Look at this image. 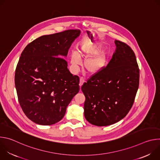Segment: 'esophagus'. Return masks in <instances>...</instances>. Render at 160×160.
Wrapping results in <instances>:
<instances>
[{
  "mask_svg": "<svg viewBox=\"0 0 160 160\" xmlns=\"http://www.w3.org/2000/svg\"><path fill=\"white\" fill-rule=\"evenodd\" d=\"M85 82V79H84V78L83 77H81L80 78V87H82V85H83V83Z\"/></svg>",
  "mask_w": 160,
  "mask_h": 160,
  "instance_id": "obj_1",
  "label": "esophagus"
}]
</instances>
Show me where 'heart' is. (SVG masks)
Masks as SVG:
<instances>
[{"label": "heart", "instance_id": "heart-1", "mask_svg": "<svg viewBox=\"0 0 160 160\" xmlns=\"http://www.w3.org/2000/svg\"><path fill=\"white\" fill-rule=\"evenodd\" d=\"M100 50V48L96 45H84L80 50L73 51L71 54L70 61L73 69L77 71L81 64L80 58L85 59L84 68L86 71L91 74H96L101 71L107 62V54L105 51Z\"/></svg>", "mask_w": 160, "mask_h": 160}]
</instances>
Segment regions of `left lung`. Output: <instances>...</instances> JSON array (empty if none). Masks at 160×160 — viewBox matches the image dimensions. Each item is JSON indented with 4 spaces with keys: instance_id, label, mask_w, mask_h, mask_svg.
I'll return each instance as SVG.
<instances>
[{
    "instance_id": "left-lung-1",
    "label": "left lung",
    "mask_w": 160,
    "mask_h": 160,
    "mask_svg": "<svg viewBox=\"0 0 160 160\" xmlns=\"http://www.w3.org/2000/svg\"><path fill=\"white\" fill-rule=\"evenodd\" d=\"M116 50L108 65L82 86L84 116L91 124L108 126L123 119L130 110L139 85V68L133 50L115 40Z\"/></svg>"
}]
</instances>
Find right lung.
Instances as JSON below:
<instances>
[{
  "instance_id": "right-lung-1",
  "label": "right lung",
  "mask_w": 160,
  "mask_h": 160,
  "mask_svg": "<svg viewBox=\"0 0 160 160\" xmlns=\"http://www.w3.org/2000/svg\"><path fill=\"white\" fill-rule=\"evenodd\" d=\"M80 34L79 30H68L43 35L21 54L14 77L18 101L25 115L37 124L59 122L79 92V77L70 72L62 58Z\"/></svg>"
}]
</instances>
